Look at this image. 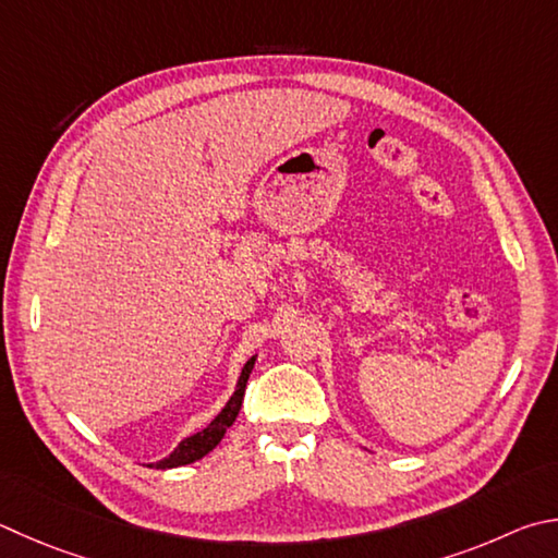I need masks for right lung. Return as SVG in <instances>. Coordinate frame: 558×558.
<instances>
[{
  "label": "right lung",
  "instance_id": "right-lung-1",
  "mask_svg": "<svg viewBox=\"0 0 558 558\" xmlns=\"http://www.w3.org/2000/svg\"><path fill=\"white\" fill-rule=\"evenodd\" d=\"M253 363H256V356H251L244 368H241V376L236 380V390L231 398L227 400L225 408H221V412L217 414L215 420H211L205 429L202 432H195L192 437L182 439L178 447L173 449V453L166 456V459H160L158 463H148V469H178V465H187V463H195L199 459H205V456L217 447V444L225 439L227 429L234 424L236 414L241 410V402H244V390H246V383H248V376L253 371Z\"/></svg>",
  "mask_w": 558,
  "mask_h": 558
}]
</instances>
